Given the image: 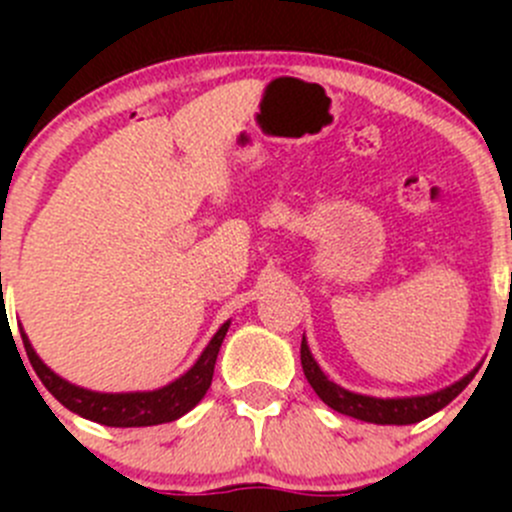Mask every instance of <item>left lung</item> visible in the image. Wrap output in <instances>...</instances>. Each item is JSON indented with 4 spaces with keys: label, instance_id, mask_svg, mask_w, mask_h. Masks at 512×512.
I'll list each match as a JSON object with an SVG mask.
<instances>
[{
    "label": "left lung",
    "instance_id": "obj_1",
    "mask_svg": "<svg viewBox=\"0 0 512 512\" xmlns=\"http://www.w3.org/2000/svg\"><path fill=\"white\" fill-rule=\"evenodd\" d=\"M299 356H302V369L307 381L312 384V389L317 391L319 399L329 406V409L339 411L344 416L359 418V421L366 423H379V426H409V423L423 421V418L433 416L436 411H441L443 406L451 404L468 384L476 376L478 369H473L471 374L463 376L456 384L446 386L441 391H433V394L426 396H404V399H376V396H364L354 394V391L342 389L339 384H334L319 364L314 361L312 352L307 347V339L302 337V349H299Z\"/></svg>",
    "mask_w": 512,
    "mask_h": 512
}]
</instances>
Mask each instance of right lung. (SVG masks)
<instances>
[{"label":"right lung","instance_id":"right-lung-1","mask_svg":"<svg viewBox=\"0 0 512 512\" xmlns=\"http://www.w3.org/2000/svg\"><path fill=\"white\" fill-rule=\"evenodd\" d=\"M227 327H230V322H225L223 327L215 332V337L210 339L208 347L203 349L200 359L195 361L180 379L170 381L163 389L131 391V394H101V391H89L81 389V386L76 384H69V381L61 379L59 374H54V371L36 356L34 347L29 344V337L24 332L22 342L24 349H27L29 361H32L36 376L41 379V384H44L46 389H49V394L54 396L56 401H61L66 409L89 418V421L103 423V426L136 428L175 421V418L188 414V411L203 399L205 391L210 389V381H213L215 359H218L220 344H223Z\"/></svg>","mask_w":512,"mask_h":512}]
</instances>
